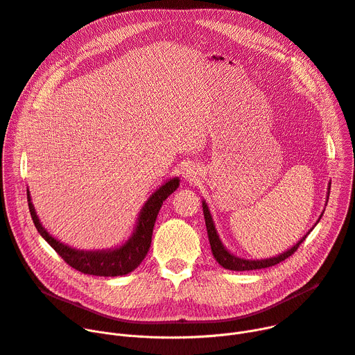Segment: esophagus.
<instances>
[{
	"mask_svg": "<svg viewBox=\"0 0 355 355\" xmlns=\"http://www.w3.org/2000/svg\"><path fill=\"white\" fill-rule=\"evenodd\" d=\"M183 175H184V178H186V179H192V178H195V176H193V172H192V171H187V169H186V172H184Z\"/></svg>",
	"mask_w": 355,
	"mask_h": 355,
	"instance_id": "1",
	"label": "esophagus"
}]
</instances>
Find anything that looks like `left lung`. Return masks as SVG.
<instances>
[{
	"mask_svg": "<svg viewBox=\"0 0 355 355\" xmlns=\"http://www.w3.org/2000/svg\"><path fill=\"white\" fill-rule=\"evenodd\" d=\"M331 187V186H329ZM329 195V192H328ZM202 207H203V216H205V223H206V231H207V236H209V243H211V249H212V254L215 257V259L218 261L219 265H222L225 269H231V270H252V269H262V268H269V266H274L282 261H285L286 258H289L291 255H293L297 249L300 248V245L305 241V238L309 235V232L302 236V239L294 245L291 249H288L286 252L275 257V258H269V259H261V261H251V259H242V258H238L232 254H229L226 249L223 248L222 242L219 241V236L216 234V229H215V225H214V220H212V216L209 214V209H207V205L203 202L202 203ZM321 219V216H320ZM318 219V222H320Z\"/></svg>",
	"mask_w": 355,
	"mask_h": 355,
	"instance_id": "obj_1",
	"label": "left lung"
}]
</instances>
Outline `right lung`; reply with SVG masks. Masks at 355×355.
Here are the masks:
<instances>
[{"label": "right lung", "mask_w": 355, "mask_h": 355, "mask_svg": "<svg viewBox=\"0 0 355 355\" xmlns=\"http://www.w3.org/2000/svg\"><path fill=\"white\" fill-rule=\"evenodd\" d=\"M178 186H179V179H172L169 182H166L162 187H159V189L149 198V200L144 203L139 216L136 232L133 234V236L120 248L113 249V251H100V252L98 251L97 252L77 251V249H73L64 243H60L58 241H55L43 227V225L40 223L28 192H27V199H28L30 214L38 234L51 245V248L62 259H64L66 263H69L71 268L87 275L120 277V275H126L132 272L133 269H136L140 265L144 257L148 255L150 243H152L153 226H155L157 214L160 211L163 202L178 189Z\"/></svg>", "instance_id": "obj_1"}]
</instances>
